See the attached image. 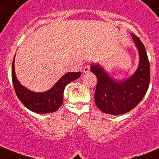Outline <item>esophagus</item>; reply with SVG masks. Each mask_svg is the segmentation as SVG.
I'll return each instance as SVG.
<instances>
[{
    "label": "esophagus",
    "instance_id": "esophagus-1",
    "mask_svg": "<svg viewBox=\"0 0 159 159\" xmlns=\"http://www.w3.org/2000/svg\"><path fill=\"white\" fill-rule=\"evenodd\" d=\"M90 64H86L85 66H84V69H83V71H84V73H87V72H90Z\"/></svg>",
    "mask_w": 159,
    "mask_h": 159
}]
</instances>
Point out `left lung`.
<instances>
[{"mask_svg": "<svg viewBox=\"0 0 159 159\" xmlns=\"http://www.w3.org/2000/svg\"><path fill=\"white\" fill-rule=\"evenodd\" d=\"M140 55L137 72L125 81L116 82L98 65L90 70L98 79L94 93L95 104L102 112L121 115L135 108L146 94L150 84V64L146 49L138 37L131 33Z\"/></svg>", "mask_w": 159, "mask_h": 159, "instance_id": "8db88e82", "label": "left lung"}]
</instances>
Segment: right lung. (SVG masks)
Masks as SVG:
<instances>
[{"instance_id":"right-lung-1","label":"right lung","mask_w":159,"mask_h":159,"mask_svg":"<svg viewBox=\"0 0 159 159\" xmlns=\"http://www.w3.org/2000/svg\"><path fill=\"white\" fill-rule=\"evenodd\" d=\"M14 60L15 58L11 67V78L15 92L19 101L28 109L40 114H46L57 111L62 105L63 93L66 85L78 79L82 74L81 72H67L49 90L43 93H35L30 91L19 84L15 73Z\"/></svg>"}]
</instances>
